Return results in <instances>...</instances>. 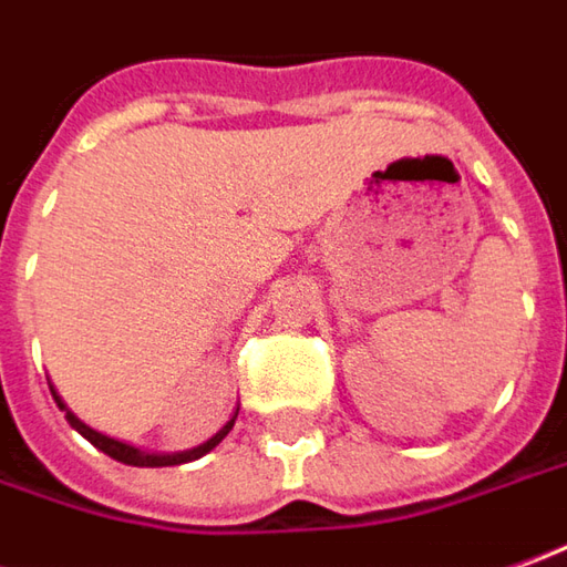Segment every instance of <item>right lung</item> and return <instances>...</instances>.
I'll list each match as a JSON object with an SVG mask.
<instances>
[{
    "label": "right lung",
    "mask_w": 567,
    "mask_h": 567,
    "mask_svg": "<svg viewBox=\"0 0 567 567\" xmlns=\"http://www.w3.org/2000/svg\"><path fill=\"white\" fill-rule=\"evenodd\" d=\"M52 395H54V401H58V408L68 410V404H64V401L58 398V392H54V389H52ZM234 416H237V413H234ZM68 423L73 425L76 432H80L82 439L92 441L97 451H104V454L113 456V460H120V463H126V466H178V463H190V460H200L203 454H209V451L216 447L218 441H221L225 435H228V432H231L234 420H228V423L221 425L216 435L206 441V444H200V447H194V451H182V454H163V456H159V454H142V451H138V447H132V444H123V441L107 439V435H101V432H95V429H89V425L82 423V420H76V416H73L70 410H68Z\"/></svg>",
    "instance_id": "obj_1"
}]
</instances>
